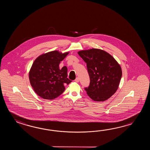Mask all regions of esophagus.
I'll return each mask as SVG.
<instances>
[{
    "label": "esophagus",
    "mask_w": 150,
    "mask_h": 150,
    "mask_svg": "<svg viewBox=\"0 0 150 150\" xmlns=\"http://www.w3.org/2000/svg\"><path fill=\"white\" fill-rule=\"evenodd\" d=\"M75 81H76V83H78V82L79 81V78L78 77L76 78V79H75Z\"/></svg>",
    "instance_id": "34e87169"
}]
</instances>
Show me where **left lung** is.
Listing matches in <instances>:
<instances>
[{
	"instance_id": "left-lung-1",
	"label": "left lung",
	"mask_w": 150,
	"mask_h": 150,
	"mask_svg": "<svg viewBox=\"0 0 150 150\" xmlns=\"http://www.w3.org/2000/svg\"><path fill=\"white\" fill-rule=\"evenodd\" d=\"M87 64L90 83L85 89L91 99L104 101L110 98L118 88L122 71L120 65L107 52L92 48L78 51Z\"/></svg>"
}]
</instances>
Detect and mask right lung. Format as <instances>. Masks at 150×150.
I'll return each mask as SVG.
<instances>
[{
    "mask_svg": "<svg viewBox=\"0 0 150 150\" xmlns=\"http://www.w3.org/2000/svg\"><path fill=\"white\" fill-rule=\"evenodd\" d=\"M55 50L43 54L36 58L29 72V79L33 88L43 99L53 100L65 91L66 84L72 81L67 78V68L61 69L59 65L69 54Z\"/></svg>",
    "mask_w": 150,
    "mask_h": 150,
    "instance_id": "right-lung-1",
    "label": "right lung"
}]
</instances>
